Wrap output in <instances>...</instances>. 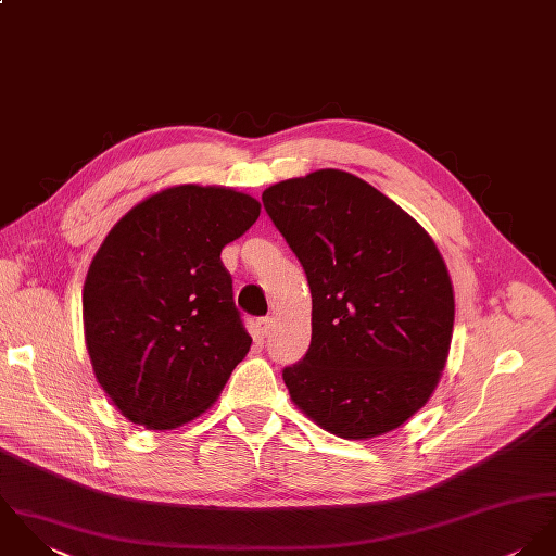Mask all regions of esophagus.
<instances>
[{
	"label": "esophagus",
	"instance_id": "1",
	"mask_svg": "<svg viewBox=\"0 0 556 556\" xmlns=\"http://www.w3.org/2000/svg\"><path fill=\"white\" fill-rule=\"evenodd\" d=\"M270 329H273V318L266 316V318H260V320H257V331H260V333L268 334L270 333Z\"/></svg>",
	"mask_w": 556,
	"mask_h": 556
}]
</instances>
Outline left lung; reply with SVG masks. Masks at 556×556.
<instances>
[{
	"instance_id": "8db88e82",
	"label": "left lung",
	"mask_w": 556,
	"mask_h": 556,
	"mask_svg": "<svg viewBox=\"0 0 556 556\" xmlns=\"http://www.w3.org/2000/svg\"><path fill=\"white\" fill-rule=\"evenodd\" d=\"M312 290V343L283 367L294 404L348 441L426 406L453 331V290L426 229L365 180L320 169L262 193Z\"/></svg>"
}]
</instances>
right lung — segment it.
Returning <instances> with one entry per match:
<instances>
[{
    "label": "right lung",
    "instance_id": "right-lung-1",
    "mask_svg": "<svg viewBox=\"0 0 556 556\" xmlns=\"http://www.w3.org/2000/svg\"><path fill=\"white\" fill-rule=\"evenodd\" d=\"M260 217V202L182 185L113 225L84 286L86 345L119 413L150 430L202 415L251 348L222 249Z\"/></svg>",
    "mask_w": 556,
    "mask_h": 556
}]
</instances>
